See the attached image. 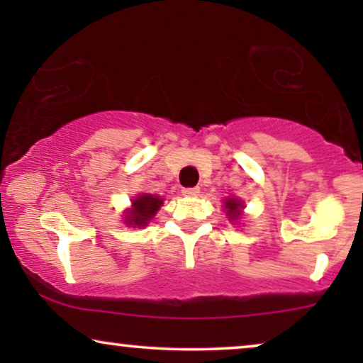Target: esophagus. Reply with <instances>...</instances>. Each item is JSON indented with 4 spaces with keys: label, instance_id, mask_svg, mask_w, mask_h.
I'll use <instances>...</instances> for the list:
<instances>
[{
    "label": "esophagus",
    "instance_id": "esophagus-1",
    "mask_svg": "<svg viewBox=\"0 0 363 363\" xmlns=\"http://www.w3.org/2000/svg\"><path fill=\"white\" fill-rule=\"evenodd\" d=\"M182 193L185 196H196L200 193V186H193V188H183Z\"/></svg>",
    "mask_w": 363,
    "mask_h": 363
}]
</instances>
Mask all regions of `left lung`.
Instances as JSON below:
<instances>
[{
  "label": "left lung",
  "mask_w": 363,
  "mask_h": 363,
  "mask_svg": "<svg viewBox=\"0 0 363 363\" xmlns=\"http://www.w3.org/2000/svg\"><path fill=\"white\" fill-rule=\"evenodd\" d=\"M225 206L228 208L226 213H228V218H230V220H236V218L240 216L242 205L238 200H235V198H228Z\"/></svg>",
  "instance_id": "left-lung-1"
}]
</instances>
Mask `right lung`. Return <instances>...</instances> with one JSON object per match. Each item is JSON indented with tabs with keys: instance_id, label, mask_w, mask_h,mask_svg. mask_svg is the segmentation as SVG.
<instances>
[{
	"instance_id": "right-lung-1",
	"label": "right lung",
	"mask_w": 363,
	"mask_h": 363,
	"mask_svg": "<svg viewBox=\"0 0 363 363\" xmlns=\"http://www.w3.org/2000/svg\"><path fill=\"white\" fill-rule=\"evenodd\" d=\"M163 200L160 196L148 195V193H143V195L137 196L135 200L132 201V210H128L125 216V223L128 226H145L148 220H152L158 211V208L162 206Z\"/></svg>"
}]
</instances>
